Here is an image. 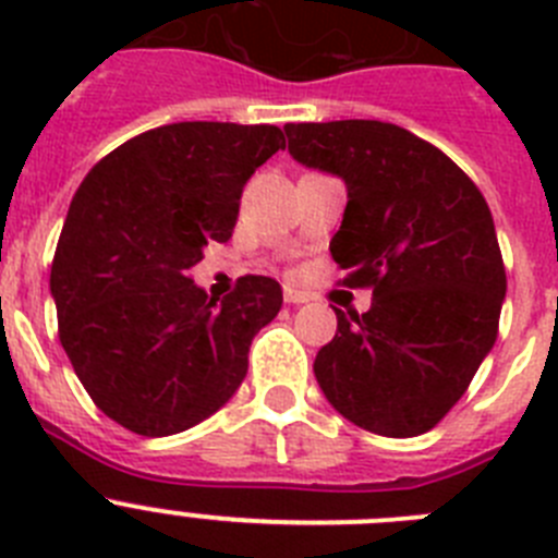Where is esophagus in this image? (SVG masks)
<instances>
[{"label": "esophagus", "instance_id": "obj_1", "mask_svg": "<svg viewBox=\"0 0 558 558\" xmlns=\"http://www.w3.org/2000/svg\"><path fill=\"white\" fill-rule=\"evenodd\" d=\"M284 302H288V304H304V302H310V295L302 293V290H295V288H284Z\"/></svg>", "mask_w": 558, "mask_h": 558}]
</instances>
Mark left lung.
Segmentation results:
<instances>
[{
	"instance_id": "left-lung-1",
	"label": "left lung",
	"mask_w": 558,
	"mask_h": 558,
	"mask_svg": "<svg viewBox=\"0 0 558 558\" xmlns=\"http://www.w3.org/2000/svg\"><path fill=\"white\" fill-rule=\"evenodd\" d=\"M295 161L347 184L329 251L372 310L340 313L313 363L329 405L368 433H427L492 352L506 299L495 220L450 156L377 120L290 122Z\"/></svg>"
}]
</instances>
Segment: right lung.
<instances>
[{"label":"right lung","instance_id":"obj_1","mask_svg":"<svg viewBox=\"0 0 558 558\" xmlns=\"http://www.w3.org/2000/svg\"><path fill=\"white\" fill-rule=\"evenodd\" d=\"M284 147L276 125L175 122L97 161L69 204L49 290L58 338L95 405L140 436H172L223 408L254 335L282 310L270 276L223 302L190 270L226 243L245 181Z\"/></svg>","mask_w":558,"mask_h":558}]
</instances>
